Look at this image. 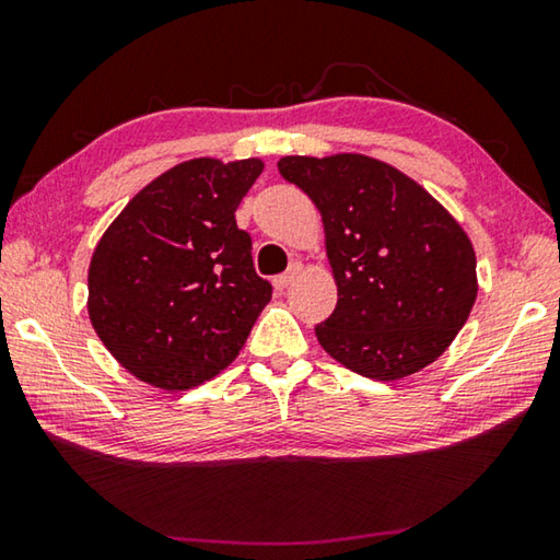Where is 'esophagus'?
Listing matches in <instances>:
<instances>
[{"mask_svg":"<svg viewBox=\"0 0 560 560\" xmlns=\"http://www.w3.org/2000/svg\"><path fill=\"white\" fill-rule=\"evenodd\" d=\"M301 273V264L293 261L287 273H281V277L273 279V287H277V291H287L293 281H296V277Z\"/></svg>","mask_w":560,"mask_h":560,"instance_id":"1","label":"esophagus"}]
</instances>
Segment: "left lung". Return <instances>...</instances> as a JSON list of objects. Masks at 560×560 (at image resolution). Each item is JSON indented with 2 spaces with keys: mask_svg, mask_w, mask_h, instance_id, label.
<instances>
[{
  "mask_svg": "<svg viewBox=\"0 0 560 560\" xmlns=\"http://www.w3.org/2000/svg\"><path fill=\"white\" fill-rule=\"evenodd\" d=\"M324 217L338 303L318 343L353 373L397 381L438 360L477 299V257L454 217L368 155L279 160Z\"/></svg>",
  "mask_w": 560,
  "mask_h": 560,
  "instance_id": "obj_1",
  "label": "left lung"
}]
</instances>
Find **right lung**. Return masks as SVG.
Segmentation results:
<instances>
[{"mask_svg":"<svg viewBox=\"0 0 560 560\" xmlns=\"http://www.w3.org/2000/svg\"><path fill=\"white\" fill-rule=\"evenodd\" d=\"M261 160L197 158L132 197L93 252L89 316L110 355L163 390L202 385L240 355L271 301L234 212Z\"/></svg>","mask_w":560,"mask_h":560,"instance_id":"add662e5","label":"right lung"}]
</instances>
